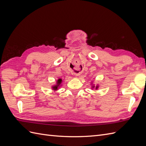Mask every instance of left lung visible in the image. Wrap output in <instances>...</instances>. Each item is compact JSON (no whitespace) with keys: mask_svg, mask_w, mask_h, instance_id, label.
Instances as JSON below:
<instances>
[{"mask_svg":"<svg viewBox=\"0 0 146 146\" xmlns=\"http://www.w3.org/2000/svg\"><path fill=\"white\" fill-rule=\"evenodd\" d=\"M97 88H98V86H97V87H96V89H97Z\"/></svg>","mask_w":146,"mask_h":146,"instance_id":"left-lung-1","label":"left lung"}]
</instances>
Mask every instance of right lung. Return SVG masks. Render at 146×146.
Here are the masks:
<instances>
[{"mask_svg":"<svg viewBox=\"0 0 146 146\" xmlns=\"http://www.w3.org/2000/svg\"><path fill=\"white\" fill-rule=\"evenodd\" d=\"M61 82H62V80H61V79H59V80H58V82H57V85L53 87V89H54V90H56L57 89H58V87L61 84Z\"/></svg>","mask_w":146,"mask_h":146,"instance_id":"obj_1","label":"right lung"}]
</instances>
